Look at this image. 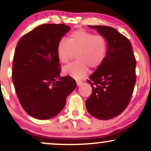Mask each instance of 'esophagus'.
I'll return each mask as SVG.
<instances>
[{
	"mask_svg": "<svg viewBox=\"0 0 151 151\" xmlns=\"http://www.w3.org/2000/svg\"><path fill=\"white\" fill-rule=\"evenodd\" d=\"M81 83H82V82H81V81H77V85L78 86H80V85L81 84Z\"/></svg>",
	"mask_w": 151,
	"mask_h": 151,
	"instance_id": "1",
	"label": "esophagus"
}]
</instances>
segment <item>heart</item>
Here are the masks:
<instances>
[{
    "instance_id": "b5f03b06",
    "label": "heart",
    "mask_w": 151,
    "mask_h": 151,
    "mask_svg": "<svg viewBox=\"0 0 151 151\" xmlns=\"http://www.w3.org/2000/svg\"><path fill=\"white\" fill-rule=\"evenodd\" d=\"M77 52V61L63 68L65 75L81 79L89 72V67L99 68L103 64L108 52V41L102 35H95L84 29L74 31L68 41L62 39L58 43L57 55L62 63H67Z\"/></svg>"
}]
</instances>
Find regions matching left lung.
Instances as JSON below:
<instances>
[{"label":"left lung","mask_w":151,"mask_h":151,"mask_svg":"<svg viewBox=\"0 0 151 151\" xmlns=\"http://www.w3.org/2000/svg\"><path fill=\"white\" fill-rule=\"evenodd\" d=\"M108 41L103 63L90 76L92 93L86 101L90 115L102 120L119 115L129 103L136 83V59L127 38L110 27L91 26Z\"/></svg>","instance_id":"obj_1"}]
</instances>
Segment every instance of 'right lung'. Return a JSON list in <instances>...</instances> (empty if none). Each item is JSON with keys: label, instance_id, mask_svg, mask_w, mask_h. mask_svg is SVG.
<instances>
[{"label": "right lung", "instance_id": "right-lung-1", "mask_svg": "<svg viewBox=\"0 0 151 151\" xmlns=\"http://www.w3.org/2000/svg\"><path fill=\"white\" fill-rule=\"evenodd\" d=\"M70 30L63 24H42L18 41L12 81L22 107L31 117L49 119L57 116L77 87L70 76L60 77L58 43Z\"/></svg>", "mask_w": 151, "mask_h": 151}]
</instances>
